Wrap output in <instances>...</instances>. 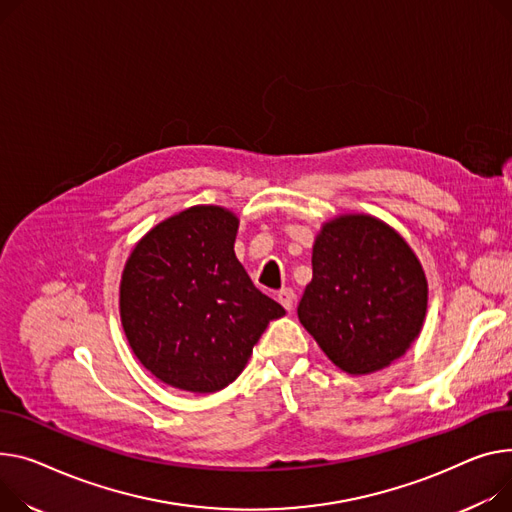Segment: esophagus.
Masks as SVG:
<instances>
[{"label":"esophagus","mask_w":512,"mask_h":512,"mask_svg":"<svg viewBox=\"0 0 512 512\" xmlns=\"http://www.w3.org/2000/svg\"><path fill=\"white\" fill-rule=\"evenodd\" d=\"M294 300H296V294H294V290H290V288H284V290H280V292H278V302L284 306L286 311H292Z\"/></svg>","instance_id":"34e87169"}]
</instances>
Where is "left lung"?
<instances>
[{
  "instance_id": "left-lung-1",
  "label": "left lung",
  "mask_w": 512,
  "mask_h": 512,
  "mask_svg": "<svg viewBox=\"0 0 512 512\" xmlns=\"http://www.w3.org/2000/svg\"><path fill=\"white\" fill-rule=\"evenodd\" d=\"M428 311L424 267L405 238L370 214L323 222L298 319L325 356L354 377L399 360Z\"/></svg>"
}]
</instances>
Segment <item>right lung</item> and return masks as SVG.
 Returning a JSON list of instances; mask_svg holds the SVG:
<instances>
[{"mask_svg": "<svg viewBox=\"0 0 512 512\" xmlns=\"http://www.w3.org/2000/svg\"><path fill=\"white\" fill-rule=\"evenodd\" d=\"M238 216L191 206L150 228L125 261L119 315L152 377L216 393L241 374L269 321L286 315L234 255Z\"/></svg>", "mask_w": 512, "mask_h": 512, "instance_id": "obj_1", "label": "right lung"}]
</instances>
